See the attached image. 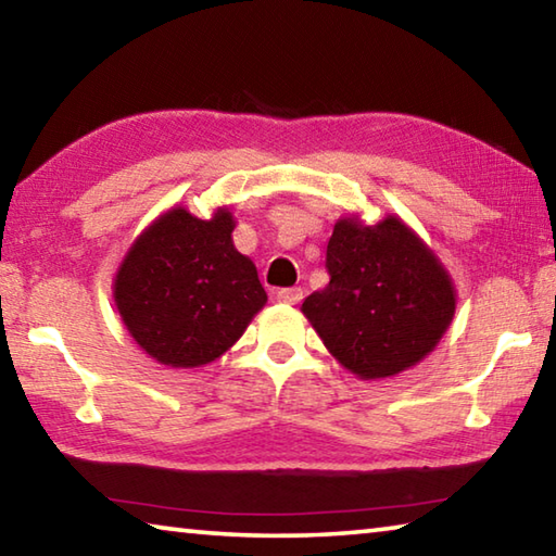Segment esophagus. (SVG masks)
I'll use <instances>...</instances> for the list:
<instances>
[{
  "label": "esophagus",
  "mask_w": 556,
  "mask_h": 556,
  "mask_svg": "<svg viewBox=\"0 0 556 556\" xmlns=\"http://www.w3.org/2000/svg\"><path fill=\"white\" fill-rule=\"evenodd\" d=\"M301 296H304V291H301L299 287L277 289V294H275V299L279 301V304H299Z\"/></svg>",
  "instance_id": "1"
}]
</instances>
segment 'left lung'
I'll return each mask as SVG.
<instances>
[{"instance_id":"1","label":"left lung","mask_w":556,"mask_h":556,"mask_svg":"<svg viewBox=\"0 0 556 556\" xmlns=\"http://www.w3.org/2000/svg\"><path fill=\"white\" fill-rule=\"evenodd\" d=\"M331 281L301 312L338 363L361 380L392 378L434 351L456 312L439 257L397 215L341 218L326 248Z\"/></svg>"}]
</instances>
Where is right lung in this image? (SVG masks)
I'll return each mask as SVG.
<instances>
[{"label":"right lung","instance_id":"obj_1","mask_svg":"<svg viewBox=\"0 0 556 556\" xmlns=\"http://www.w3.org/2000/svg\"><path fill=\"white\" fill-rule=\"evenodd\" d=\"M232 213L201 220L172 208L131 244L115 277V306L129 336L168 368H201L244 333L267 291L232 244Z\"/></svg>","mask_w":556,"mask_h":556}]
</instances>
